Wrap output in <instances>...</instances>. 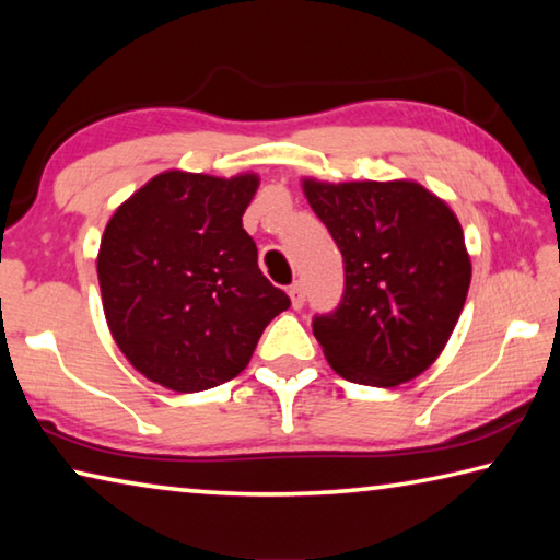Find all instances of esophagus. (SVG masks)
<instances>
[{
  "label": "esophagus",
  "mask_w": 560,
  "mask_h": 560,
  "mask_svg": "<svg viewBox=\"0 0 560 560\" xmlns=\"http://www.w3.org/2000/svg\"><path fill=\"white\" fill-rule=\"evenodd\" d=\"M289 296H291L293 308H301V306H303V299H306V293H303V283H301V281H293V283H291Z\"/></svg>",
  "instance_id": "obj_1"
}]
</instances>
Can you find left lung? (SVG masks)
<instances>
[{
  "mask_svg": "<svg viewBox=\"0 0 560 560\" xmlns=\"http://www.w3.org/2000/svg\"><path fill=\"white\" fill-rule=\"evenodd\" d=\"M301 185L343 254V301L314 318L326 360L350 383L412 381L440 358L467 301L471 261L457 214L415 179Z\"/></svg>",
  "mask_w": 560,
  "mask_h": 560,
  "instance_id": "obj_1",
  "label": "left lung"
}]
</instances>
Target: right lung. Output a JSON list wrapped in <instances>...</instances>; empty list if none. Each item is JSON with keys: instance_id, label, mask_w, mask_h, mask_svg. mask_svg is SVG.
Masks as SVG:
<instances>
[{"instance_id": "add662e5", "label": "right lung", "mask_w": 560, "mask_h": 560, "mask_svg": "<svg viewBox=\"0 0 560 560\" xmlns=\"http://www.w3.org/2000/svg\"><path fill=\"white\" fill-rule=\"evenodd\" d=\"M257 187L254 173L165 170L108 220L98 249L103 314L148 381L175 393L232 381L269 320L289 308L242 226Z\"/></svg>"}]
</instances>
